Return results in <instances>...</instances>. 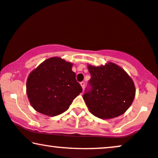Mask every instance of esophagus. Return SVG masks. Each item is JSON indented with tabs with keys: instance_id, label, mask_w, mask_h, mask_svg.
Listing matches in <instances>:
<instances>
[{
	"instance_id": "esophagus-1",
	"label": "esophagus",
	"mask_w": 158,
	"mask_h": 158,
	"mask_svg": "<svg viewBox=\"0 0 158 158\" xmlns=\"http://www.w3.org/2000/svg\"><path fill=\"white\" fill-rule=\"evenodd\" d=\"M80 85L81 86V87H82V89H85V81H81V82H80Z\"/></svg>"
}]
</instances>
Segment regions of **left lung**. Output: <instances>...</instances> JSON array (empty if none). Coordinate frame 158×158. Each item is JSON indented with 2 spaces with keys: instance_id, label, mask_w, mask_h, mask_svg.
Returning a JSON list of instances; mask_svg holds the SVG:
<instances>
[{
  "instance_id": "8db88e82",
  "label": "left lung",
  "mask_w": 158,
  "mask_h": 158,
  "mask_svg": "<svg viewBox=\"0 0 158 158\" xmlns=\"http://www.w3.org/2000/svg\"><path fill=\"white\" fill-rule=\"evenodd\" d=\"M91 78L90 89L83 99L89 111L101 119H112L126 111L135 95L133 81L126 71L115 63L101 66L87 65Z\"/></svg>"
}]
</instances>
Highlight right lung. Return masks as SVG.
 Returning <instances> with one entry per match:
<instances>
[{
	"label": "right lung",
	"instance_id": "obj_1",
	"mask_svg": "<svg viewBox=\"0 0 158 158\" xmlns=\"http://www.w3.org/2000/svg\"><path fill=\"white\" fill-rule=\"evenodd\" d=\"M72 66L73 63L53 57L30 73L26 92L35 111L55 117L69 109L73 100L82 92Z\"/></svg>",
	"mask_w": 158,
	"mask_h": 158
}]
</instances>
